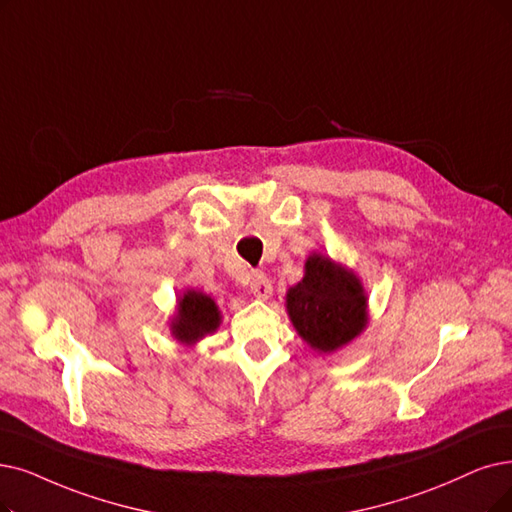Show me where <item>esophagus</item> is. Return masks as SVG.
I'll list each match as a JSON object with an SVG mask.
<instances>
[{"mask_svg": "<svg viewBox=\"0 0 512 512\" xmlns=\"http://www.w3.org/2000/svg\"><path fill=\"white\" fill-rule=\"evenodd\" d=\"M250 292L260 298V300H267L273 292V285H271V279L264 275V273H254L252 279H250Z\"/></svg>", "mask_w": 512, "mask_h": 512, "instance_id": "esophagus-1", "label": "esophagus"}]
</instances>
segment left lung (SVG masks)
<instances>
[{"mask_svg": "<svg viewBox=\"0 0 512 512\" xmlns=\"http://www.w3.org/2000/svg\"><path fill=\"white\" fill-rule=\"evenodd\" d=\"M304 269V279L288 292V313L302 340L332 353L365 327V294L353 273L321 254Z\"/></svg>", "mask_w": 512, "mask_h": 512, "instance_id": "8db88e82", "label": "left lung"}]
</instances>
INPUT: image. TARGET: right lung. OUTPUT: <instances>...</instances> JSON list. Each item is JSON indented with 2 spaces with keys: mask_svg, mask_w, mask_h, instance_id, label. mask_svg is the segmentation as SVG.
<instances>
[{
  "mask_svg": "<svg viewBox=\"0 0 512 512\" xmlns=\"http://www.w3.org/2000/svg\"><path fill=\"white\" fill-rule=\"evenodd\" d=\"M220 323V313L214 300L201 292L189 290L178 302V317L172 321V334L180 342H195L214 332Z\"/></svg>",
  "mask_w": 512,
  "mask_h": 512,
  "instance_id": "right-lung-1",
  "label": "right lung"
}]
</instances>
